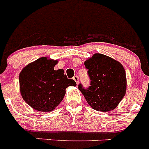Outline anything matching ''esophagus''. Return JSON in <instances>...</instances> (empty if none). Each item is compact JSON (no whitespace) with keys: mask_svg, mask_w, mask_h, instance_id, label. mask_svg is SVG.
I'll return each instance as SVG.
<instances>
[{"mask_svg":"<svg viewBox=\"0 0 149 149\" xmlns=\"http://www.w3.org/2000/svg\"><path fill=\"white\" fill-rule=\"evenodd\" d=\"M73 80L76 82V84H79V77L77 75H75V76H74L73 77Z\"/></svg>","mask_w":149,"mask_h":149,"instance_id":"34e87169","label":"esophagus"}]
</instances>
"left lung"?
<instances>
[{"instance_id": "left-lung-1", "label": "left lung", "mask_w": 149, "mask_h": 149, "mask_svg": "<svg viewBox=\"0 0 149 149\" xmlns=\"http://www.w3.org/2000/svg\"><path fill=\"white\" fill-rule=\"evenodd\" d=\"M88 69L90 86L78 89L92 108L107 112L118 106L126 93L125 71L119 62L101 54H95L84 62Z\"/></svg>"}]
</instances>
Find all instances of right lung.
Wrapping results in <instances>:
<instances>
[{
	"instance_id": "1",
	"label": "right lung",
	"mask_w": 149,
	"mask_h": 149,
	"mask_svg": "<svg viewBox=\"0 0 149 149\" xmlns=\"http://www.w3.org/2000/svg\"><path fill=\"white\" fill-rule=\"evenodd\" d=\"M57 60L41 57L26 65L19 74L20 92L27 104L37 111L50 112L60 104L65 89L76 86L63 69L54 70Z\"/></svg>"
}]
</instances>
